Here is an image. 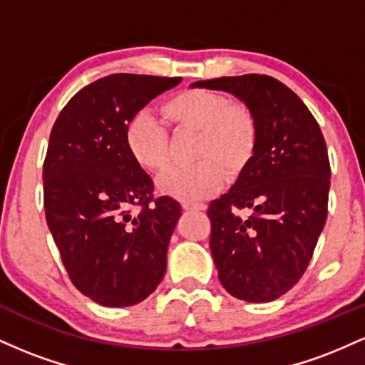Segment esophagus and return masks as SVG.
<instances>
[{"label":"esophagus","mask_w":365,"mask_h":365,"mask_svg":"<svg viewBox=\"0 0 365 365\" xmlns=\"http://www.w3.org/2000/svg\"><path fill=\"white\" fill-rule=\"evenodd\" d=\"M182 206L185 211H204V209H206L204 204H197V202H183Z\"/></svg>","instance_id":"obj_1"}]
</instances>
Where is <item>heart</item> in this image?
I'll return each instance as SVG.
<instances>
[{
    "instance_id": "1",
    "label": "heart",
    "mask_w": 365,
    "mask_h": 365,
    "mask_svg": "<svg viewBox=\"0 0 365 365\" xmlns=\"http://www.w3.org/2000/svg\"><path fill=\"white\" fill-rule=\"evenodd\" d=\"M175 127L195 130L194 159L188 166H173L158 178L159 190L187 202L206 199L223 182L237 177L250 161L255 148V120L242 103L204 89L183 91L163 106ZM125 144L140 168L159 171L168 159V139L149 111H139L125 130Z\"/></svg>"
}]
</instances>
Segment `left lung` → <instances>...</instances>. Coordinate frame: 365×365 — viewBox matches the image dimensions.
Returning a JSON list of instances; mask_svg holds the SVG:
<instances>
[{"mask_svg":"<svg viewBox=\"0 0 365 365\" xmlns=\"http://www.w3.org/2000/svg\"><path fill=\"white\" fill-rule=\"evenodd\" d=\"M190 87L228 92L254 115L252 158L232 188L209 204V247L230 295L271 302L302 278L324 228L331 177L324 137L302 99L267 75ZM245 207L255 212L244 220L236 209Z\"/></svg>","mask_w":365,"mask_h":365,"instance_id":"obj_1","label":"left lung"}]
</instances>
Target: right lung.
<instances>
[{
	"label": "right lung",
	"instance_id": "right-lung-1",
	"mask_svg": "<svg viewBox=\"0 0 365 365\" xmlns=\"http://www.w3.org/2000/svg\"><path fill=\"white\" fill-rule=\"evenodd\" d=\"M180 77L115 73L89 83L54 121L44 159V209L63 266L78 292L128 307L158 288L182 207L153 199V180L130 156L125 130ZM130 205H140L133 215Z\"/></svg>",
	"mask_w": 365,
	"mask_h": 365
}]
</instances>
